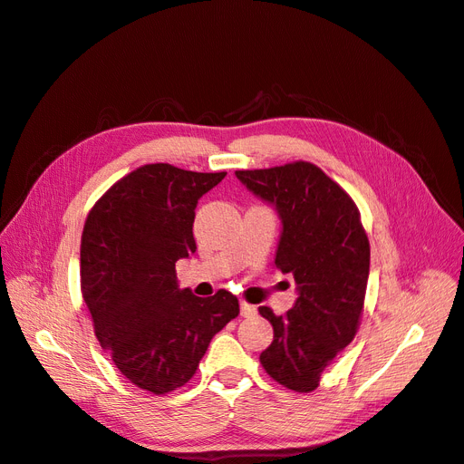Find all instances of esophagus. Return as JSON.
<instances>
[{"mask_svg":"<svg viewBox=\"0 0 464 464\" xmlns=\"http://www.w3.org/2000/svg\"><path fill=\"white\" fill-rule=\"evenodd\" d=\"M256 306L254 304H247V303H244V300H242V303H240V314L244 316V318H252V316H256Z\"/></svg>","mask_w":464,"mask_h":464,"instance_id":"esophagus-1","label":"esophagus"}]
</instances>
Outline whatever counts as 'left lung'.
<instances>
[{
	"mask_svg": "<svg viewBox=\"0 0 464 464\" xmlns=\"http://www.w3.org/2000/svg\"><path fill=\"white\" fill-rule=\"evenodd\" d=\"M236 178L277 212L275 266L296 283L285 316L259 306L273 325V342L259 361L279 384L310 392L357 334L371 263L367 234L352 197L308 161L242 169Z\"/></svg>",
	"mask_w": 464,
	"mask_h": 464,
	"instance_id": "left-lung-1",
	"label": "left lung"
}]
</instances>
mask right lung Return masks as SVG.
Wrapping results in <instances>:
<instances>
[{
	"label": "right lung",
	"instance_id": "right-lung-1",
	"mask_svg": "<svg viewBox=\"0 0 464 464\" xmlns=\"http://www.w3.org/2000/svg\"><path fill=\"white\" fill-rule=\"evenodd\" d=\"M224 175L148 164L112 185L87 215L82 295L99 343L142 391L183 386L215 334L240 312L232 293L195 296L175 275V263L197 249L198 198Z\"/></svg>",
	"mask_w": 464,
	"mask_h": 464
}]
</instances>
